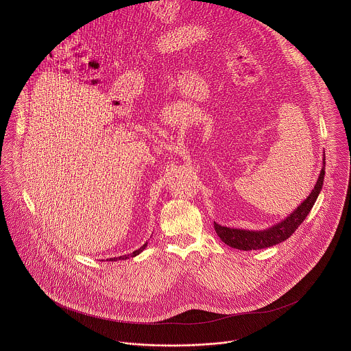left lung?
<instances>
[{
  "label": "left lung",
  "instance_id": "1",
  "mask_svg": "<svg viewBox=\"0 0 351 351\" xmlns=\"http://www.w3.org/2000/svg\"><path fill=\"white\" fill-rule=\"evenodd\" d=\"M324 170H326V156L323 155V167L320 170L319 178L309 193V196L301 202L300 205L282 221L261 231H252V230H241V228H230L213 223L215 231L219 235V238L230 247L238 249V250H258V249H266L271 247L274 245H278L284 241H287L305 220L308 213L311 212L312 206L315 205V201L317 199L323 181H324Z\"/></svg>",
  "mask_w": 351,
  "mask_h": 351
}]
</instances>
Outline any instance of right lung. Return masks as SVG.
<instances>
[{
    "mask_svg": "<svg viewBox=\"0 0 351 351\" xmlns=\"http://www.w3.org/2000/svg\"><path fill=\"white\" fill-rule=\"evenodd\" d=\"M147 247V242L141 247V249H138V250L134 251L132 254H127V255H121V256H117V258H110L109 261H125V259H128V258H134V256H136V255H139L142 251L145 250ZM108 261V259H106Z\"/></svg>",
    "mask_w": 351,
    "mask_h": 351,
    "instance_id": "1",
    "label": "right lung"
}]
</instances>
